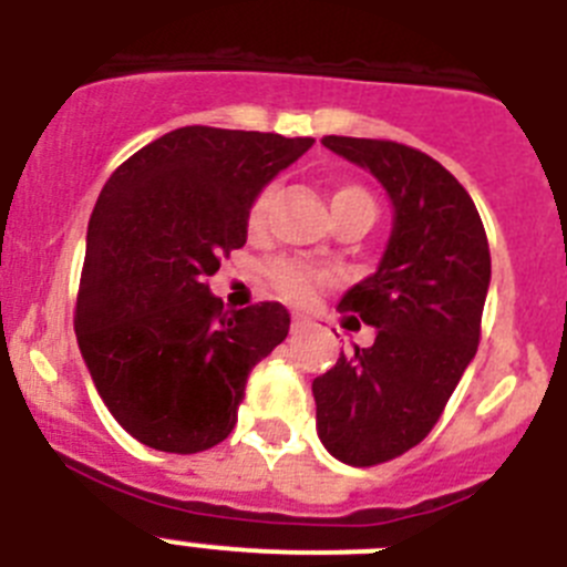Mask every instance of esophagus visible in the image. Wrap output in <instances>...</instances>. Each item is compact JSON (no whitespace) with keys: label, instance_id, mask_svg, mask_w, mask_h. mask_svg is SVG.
Returning <instances> with one entry per match:
<instances>
[{"label":"esophagus","instance_id":"1","mask_svg":"<svg viewBox=\"0 0 567 567\" xmlns=\"http://www.w3.org/2000/svg\"><path fill=\"white\" fill-rule=\"evenodd\" d=\"M309 327H312V320L303 318V315H295V318H292V332H295V334L307 332Z\"/></svg>","mask_w":567,"mask_h":567}]
</instances>
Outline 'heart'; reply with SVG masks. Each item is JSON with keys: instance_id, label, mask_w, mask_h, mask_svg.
Listing matches in <instances>:
<instances>
[{"instance_id": "1", "label": "heart", "mask_w": 567, "mask_h": 567, "mask_svg": "<svg viewBox=\"0 0 567 567\" xmlns=\"http://www.w3.org/2000/svg\"><path fill=\"white\" fill-rule=\"evenodd\" d=\"M269 202H272V189H260V193L255 195V202L249 204L247 227L252 229V233H258V229L264 227V221H267ZM354 202L374 207V202L369 198L365 189L352 187V184L334 187L332 209L343 207V204H354ZM323 280H327V275L320 272V269L309 267V264H300V260H284V264H278V267L272 269L275 289H278L287 300H292V303H307V300H312L315 289H318Z\"/></svg>"}]
</instances>
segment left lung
Segmentation results:
<instances>
[{
  "mask_svg": "<svg viewBox=\"0 0 567 567\" xmlns=\"http://www.w3.org/2000/svg\"><path fill=\"white\" fill-rule=\"evenodd\" d=\"M392 202V233L369 278L340 298L378 329L312 380L318 437L349 465L400 457L432 432L480 343L491 255L480 213L443 164L398 142L327 135Z\"/></svg>",
  "mask_w": 567,
  "mask_h": 567,
  "instance_id": "obj_1",
  "label": "left lung"
}]
</instances>
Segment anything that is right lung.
<instances>
[{
	"label": "right lung",
	"instance_id": "add662e5",
	"mask_svg": "<svg viewBox=\"0 0 567 567\" xmlns=\"http://www.w3.org/2000/svg\"><path fill=\"white\" fill-rule=\"evenodd\" d=\"M315 138L182 127L110 175L87 224L76 338L99 398L155 452L233 432L247 378L289 332L280 303L227 312L207 278L247 244V209Z\"/></svg>",
	"mask_w": 567,
	"mask_h": 567
}]
</instances>
